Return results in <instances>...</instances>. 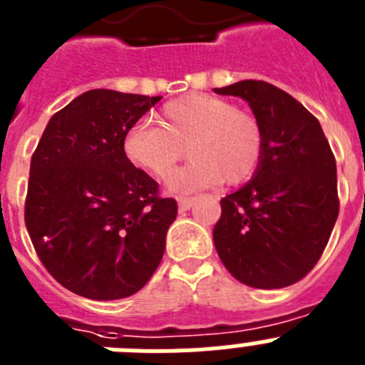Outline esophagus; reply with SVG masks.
Returning a JSON list of instances; mask_svg holds the SVG:
<instances>
[{"mask_svg": "<svg viewBox=\"0 0 365 365\" xmlns=\"http://www.w3.org/2000/svg\"><path fill=\"white\" fill-rule=\"evenodd\" d=\"M193 202H195V197H179V210L180 212L190 210Z\"/></svg>", "mask_w": 365, "mask_h": 365, "instance_id": "obj_1", "label": "esophagus"}]
</instances>
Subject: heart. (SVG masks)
<instances>
[{
    "instance_id": "heart-1",
    "label": "heart",
    "mask_w": 365,
    "mask_h": 365,
    "mask_svg": "<svg viewBox=\"0 0 365 365\" xmlns=\"http://www.w3.org/2000/svg\"><path fill=\"white\" fill-rule=\"evenodd\" d=\"M160 125L138 122L124 137L130 163L155 177H166L188 155L192 163L168 177L173 193H192L214 186L247 182L259 168L265 135L256 115L208 93H188L168 102Z\"/></svg>"
}]
</instances>
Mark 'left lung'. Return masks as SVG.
<instances>
[{
	"mask_svg": "<svg viewBox=\"0 0 365 365\" xmlns=\"http://www.w3.org/2000/svg\"><path fill=\"white\" fill-rule=\"evenodd\" d=\"M214 91L247 100L265 135L254 179L221 199L215 250L237 282L283 289L327 247L340 210L336 160L318 118L279 87L241 80Z\"/></svg>",
	"mask_w": 365,
	"mask_h": 365,
	"instance_id": "left-lung-1",
	"label": "left lung"
}]
</instances>
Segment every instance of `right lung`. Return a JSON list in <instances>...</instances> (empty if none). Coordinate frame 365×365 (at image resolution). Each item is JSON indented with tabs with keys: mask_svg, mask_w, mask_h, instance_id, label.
<instances>
[{
	"mask_svg": "<svg viewBox=\"0 0 365 365\" xmlns=\"http://www.w3.org/2000/svg\"><path fill=\"white\" fill-rule=\"evenodd\" d=\"M160 96L83 93L51 117L32 153L25 225L60 285L89 299L140 291L163 259L177 201L124 153Z\"/></svg>",
	"mask_w": 365,
	"mask_h": 365,
	"instance_id": "right-lung-1",
	"label": "right lung"
}]
</instances>
